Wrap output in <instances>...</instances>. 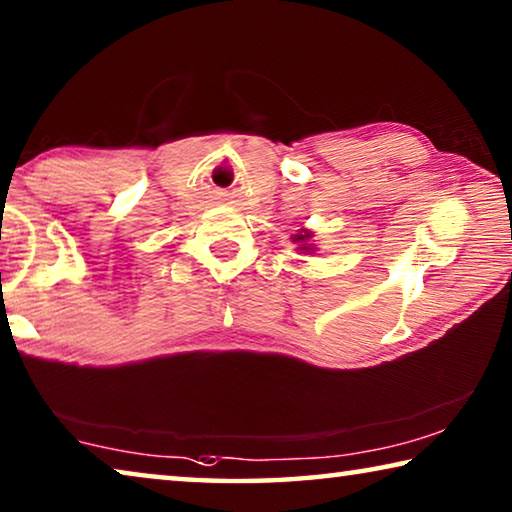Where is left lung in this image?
<instances>
[{"mask_svg":"<svg viewBox=\"0 0 512 512\" xmlns=\"http://www.w3.org/2000/svg\"><path fill=\"white\" fill-rule=\"evenodd\" d=\"M310 239H312V232H307V230H303L300 234H296L294 241H296V243H300V248H298V250H312V243H307Z\"/></svg>","mask_w":512,"mask_h":512,"instance_id":"8db88e82","label":"left lung"}]
</instances>
